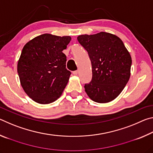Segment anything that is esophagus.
Segmentation results:
<instances>
[{
	"instance_id": "34e87169",
	"label": "esophagus",
	"mask_w": 153,
	"mask_h": 153,
	"mask_svg": "<svg viewBox=\"0 0 153 153\" xmlns=\"http://www.w3.org/2000/svg\"><path fill=\"white\" fill-rule=\"evenodd\" d=\"M78 71H77V70H76V71H73V74L74 75H76H76H77V74H78Z\"/></svg>"
}]
</instances>
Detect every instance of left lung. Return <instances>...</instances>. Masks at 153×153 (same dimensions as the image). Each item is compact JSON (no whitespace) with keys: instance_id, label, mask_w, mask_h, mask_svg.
I'll use <instances>...</instances> for the list:
<instances>
[{"instance_id":"left-lung-1","label":"left lung","mask_w":153,"mask_h":153,"mask_svg":"<svg viewBox=\"0 0 153 153\" xmlns=\"http://www.w3.org/2000/svg\"><path fill=\"white\" fill-rule=\"evenodd\" d=\"M77 39L92 64V81L84 86L86 94L98 103L112 101L130 77L131 57L128 49L118 36L107 32L79 35Z\"/></svg>"}]
</instances>
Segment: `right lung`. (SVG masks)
<instances>
[{
    "mask_svg": "<svg viewBox=\"0 0 153 153\" xmlns=\"http://www.w3.org/2000/svg\"><path fill=\"white\" fill-rule=\"evenodd\" d=\"M69 36L44 33L25 44L17 63L21 85L28 97L39 104H49L61 97L71 72L63 53Z\"/></svg>",
    "mask_w": 153,
    "mask_h": 153,
    "instance_id": "add662e5",
    "label": "right lung"
}]
</instances>
